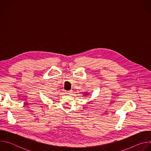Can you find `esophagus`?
I'll use <instances>...</instances> for the list:
<instances>
[{"label": "esophagus", "instance_id": "esophagus-1", "mask_svg": "<svg viewBox=\"0 0 151 151\" xmlns=\"http://www.w3.org/2000/svg\"><path fill=\"white\" fill-rule=\"evenodd\" d=\"M66 94H70L72 93V91H66Z\"/></svg>", "mask_w": 151, "mask_h": 151}]
</instances>
